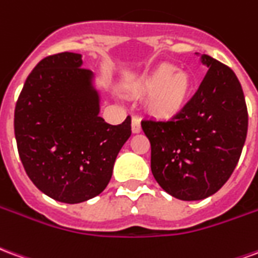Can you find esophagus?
<instances>
[{
    "mask_svg": "<svg viewBox=\"0 0 258 258\" xmlns=\"http://www.w3.org/2000/svg\"><path fill=\"white\" fill-rule=\"evenodd\" d=\"M131 130H133V133L134 134H138L141 133V121L138 117H133V121H131Z\"/></svg>",
    "mask_w": 258,
    "mask_h": 258,
    "instance_id": "1",
    "label": "esophagus"
}]
</instances>
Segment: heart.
<instances>
[{
    "label": "heart",
    "instance_id": "heart-1",
    "mask_svg": "<svg viewBox=\"0 0 258 258\" xmlns=\"http://www.w3.org/2000/svg\"><path fill=\"white\" fill-rule=\"evenodd\" d=\"M138 88L151 94L148 101L151 114L162 120H171L178 117L189 105L194 83L186 72L166 63L141 80Z\"/></svg>",
    "mask_w": 258,
    "mask_h": 258
}]
</instances>
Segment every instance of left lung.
<instances>
[{
  "label": "left lung",
  "mask_w": 258,
  "mask_h": 258,
  "mask_svg": "<svg viewBox=\"0 0 258 258\" xmlns=\"http://www.w3.org/2000/svg\"><path fill=\"white\" fill-rule=\"evenodd\" d=\"M199 90L178 117L146 118L142 130L151 142V168L157 184L181 200H202L228 181L247 135L243 90L231 69L209 55Z\"/></svg>",
  "instance_id": "left-lung-1"
}]
</instances>
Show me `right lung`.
<instances>
[{
  "label": "right lung",
  "instance_id": "1",
  "mask_svg": "<svg viewBox=\"0 0 258 258\" xmlns=\"http://www.w3.org/2000/svg\"><path fill=\"white\" fill-rule=\"evenodd\" d=\"M80 53L38 62L15 107V138L29 178L63 203L95 198L112 178L118 152L131 135V117L118 125L99 116L94 73Z\"/></svg>",
  "mask_w": 258,
  "mask_h": 258
}]
</instances>
